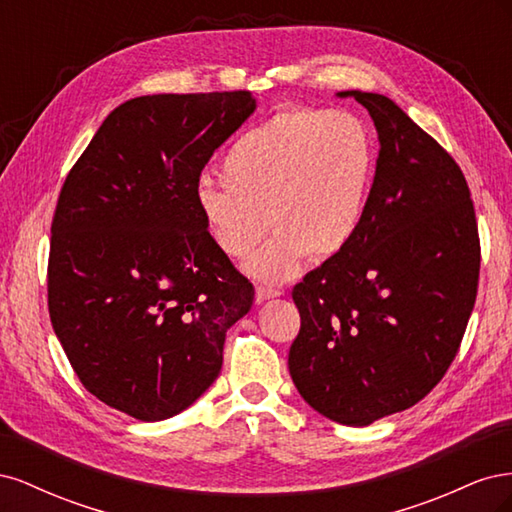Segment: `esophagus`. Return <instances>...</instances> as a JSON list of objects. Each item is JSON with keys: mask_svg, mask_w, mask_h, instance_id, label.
Listing matches in <instances>:
<instances>
[{"mask_svg": "<svg viewBox=\"0 0 512 512\" xmlns=\"http://www.w3.org/2000/svg\"><path fill=\"white\" fill-rule=\"evenodd\" d=\"M282 290H275V288H269V286H258L256 288V301L262 303V301H269V299H275L280 297Z\"/></svg>", "mask_w": 512, "mask_h": 512, "instance_id": "obj_1", "label": "esophagus"}]
</instances>
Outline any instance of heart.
Here are the masks:
<instances>
[{
    "instance_id": "1",
    "label": "heart",
    "mask_w": 512,
    "mask_h": 512,
    "mask_svg": "<svg viewBox=\"0 0 512 512\" xmlns=\"http://www.w3.org/2000/svg\"><path fill=\"white\" fill-rule=\"evenodd\" d=\"M376 173L367 123L348 111L288 108L247 130L220 164L222 185L203 183L196 209L211 241L262 282H286L307 256L342 254L359 232Z\"/></svg>"
}]
</instances>
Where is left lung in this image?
<instances>
[{"label": "left lung", "mask_w": 512, "mask_h": 512, "mask_svg": "<svg viewBox=\"0 0 512 512\" xmlns=\"http://www.w3.org/2000/svg\"><path fill=\"white\" fill-rule=\"evenodd\" d=\"M363 104L380 153L354 241L292 288L301 329L288 369L301 397L350 427L412 408L451 367L476 301L480 243L457 162L380 94Z\"/></svg>", "instance_id": "1"}]
</instances>
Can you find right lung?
<instances>
[{
	"mask_svg": "<svg viewBox=\"0 0 512 512\" xmlns=\"http://www.w3.org/2000/svg\"><path fill=\"white\" fill-rule=\"evenodd\" d=\"M254 111L250 91L132 98L61 188L53 329L85 389L138 421L192 406L252 307L254 286L211 241L194 196L213 151Z\"/></svg>",
	"mask_w": 512,
	"mask_h": 512,
	"instance_id": "right-lung-1",
	"label": "right lung"
}]
</instances>
